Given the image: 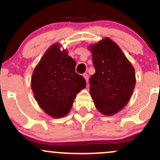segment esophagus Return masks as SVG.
<instances>
[{
    "label": "esophagus",
    "mask_w": 160,
    "mask_h": 160,
    "mask_svg": "<svg viewBox=\"0 0 160 160\" xmlns=\"http://www.w3.org/2000/svg\"><path fill=\"white\" fill-rule=\"evenodd\" d=\"M82 76H83V78H85L86 82H88V81H89V75L87 74H82Z\"/></svg>",
    "instance_id": "34e87169"
}]
</instances>
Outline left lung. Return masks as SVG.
Instances as JSON below:
<instances>
[{
  "mask_svg": "<svg viewBox=\"0 0 160 160\" xmlns=\"http://www.w3.org/2000/svg\"><path fill=\"white\" fill-rule=\"evenodd\" d=\"M95 73L89 92L97 109L104 115L117 113L127 104L135 85V69L113 40L106 38L89 47Z\"/></svg>",
  "mask_w": 160,
  "mask_h": 160,
  "instance_id": "obj_1",
  "label": "left lung"
}]
</instances>
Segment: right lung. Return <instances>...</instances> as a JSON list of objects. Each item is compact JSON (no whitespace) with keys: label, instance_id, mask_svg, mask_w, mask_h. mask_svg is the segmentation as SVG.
I'll return each mask as SVG.
<instances>
[{"label":"right lung","instance_id":"right-lung-1","mask_svg":"<svg viewBox=\"0 0 160 160\" xmlns=\"http://www.w3.org/2000/svg\"><path fill=\"white\" fill-rule=\"evenodd\" d=\"M56 43L47 49L34 70L32 89L46 113L60 118L69 113L76 95L86 86L83 77L75 71L76 62Z\"/></svg>","mask_w":160,"mask_h":160}]
</instances>
